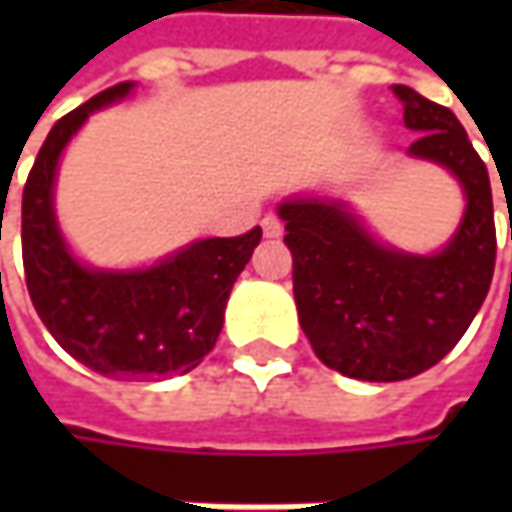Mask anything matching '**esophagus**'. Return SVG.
<instances>
[{
	"mask_svg": "<svg viewBox=\"0 0 512 512\" xmlns=\"http://www.w3.org/2000/svg\"><path fill=\"white\" fill-rule=\"evenodd\" d=\"M262 230H265L267 239H276V236H282V230H285V225H282V219H279V216L267 213L265 219H262Z\"/></svg>",
	"mask_w": 512,
	"mask_h": 512,
	"instance_id": "obj_1",
	"label": "esophagus"
}]
</instances>
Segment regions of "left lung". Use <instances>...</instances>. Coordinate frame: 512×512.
Listing matches in <instances>:
<instances>
[{
  "mask_svg": "<svg viewBox=\"0 0 512 512\" xmlns=\"http://www.w3.org/2000/svg\"><path fill=\"white\" fill-rule=\"evenodd\" d=\"M413 159L450 170L464 193L456 233L436 253L384 245L344 199L290 196L279 205L293 253L299 325L342 376L402 382L442 362L479 313L496 265L487 168L462 122L407 85H393Z\"/></svg>",
  "mask_w": 512,
  "mask_h": 512,
  "instance_id": "left-lung-1",
  "label": "left lung"
}]
</instances>
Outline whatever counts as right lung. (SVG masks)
Wrapping results in <instances>:
<instances>
[{
    "instance_id": "obj_1",
    "label": "right lung",
    "mask_w": 512,
    "mask_h": 512,
    "mask_svg": "<svg viewBox=\"0 0 512 512\" xmlns=\"http://www.w3.org/2000/svg\"><path fill=\"white\" fill-rule=\"evenodd\" d=\"M133 88L102 90L53 125L22 193V262L39 319L76 362L110 379H159L193 370L213 350L227 296L262 227L196 239L148 267H90L73 256L53 207L62 153L90 113L128 99Z\"/></svg>"
}]
</instances>
